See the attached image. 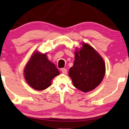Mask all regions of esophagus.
<instances>
[{
	"label": "esophagus",
	"instance_id": "1",
	"mask_svg": "<svg viewBox=\"0 0 129 129\" xmlns=\"http://www.w3.org/2000/svg\"><path fill=\"white\" fill-rule=\"evenodd\" d=\"M61 71H62V73H63V74H64V75H67V69H61Z\"/></svg>",
	"mask_w": 129,
	"mask_h": 129
}]
</instances>
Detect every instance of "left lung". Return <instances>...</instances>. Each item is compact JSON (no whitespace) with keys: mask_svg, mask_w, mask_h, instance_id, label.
I'll return each mask as SVG.
<instances>
[{"mask_svg":"<svg viewBox=\"0 0 129 129\" xmlns=\"http://www.w3.org/2000/svg\"><path fill=\"white\" fill-rule=\"evenodd\" d=\"M75 51V61L69 76L76 88L83 92L92 91L101 83L105 75V63L97 51L83 42Z\"/></svg>","mask_w":129,"mask_h":129,"instance_id":"obj_1","label":"left lung"}]
</instances>
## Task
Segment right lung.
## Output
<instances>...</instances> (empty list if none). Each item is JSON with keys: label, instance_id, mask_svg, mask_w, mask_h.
I'll use <instances>...</instances> for the list:
<instances>
[{"label": "right lung", "instance_id": "obj_1", "mask_svg": "<svg viewBox=\"0 0 129 129\" xmlns=\"http://www.w3.org/2000/svg\"><path fill=\"white\" fill-rule=\"evenodd\" d=\"M60 74L54 63L48 60L47 53L35 51L24 69V76L27 84L37 90L51 85L54 78Z\"/></svg>", "mask_w": 129, "mask_h": 129}]
</instances>
